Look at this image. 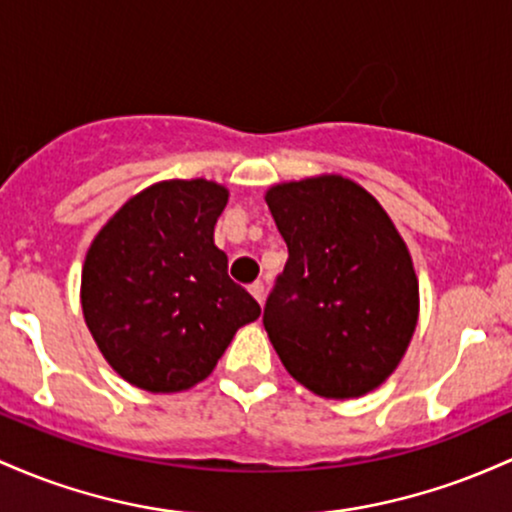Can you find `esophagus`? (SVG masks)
Masks as SVG:
<instances>
[{
	"mask_svg": "<svg viewBox=\"0 0 512 512\" xmlns=\"http://www.w3.org/2000/svg\"><path fill=\"white\" fill-rule=\"evenodd\" d=\"M249 292H251V295H254V300L258 304H263V297H266V287H263V283H254V285L249 287Z\"/></svg>",
	"mask_w": 512,
	"mask_h": 512,
	"instance_id": "obj_1",
	"label": "esophagus"
}]
</instances>
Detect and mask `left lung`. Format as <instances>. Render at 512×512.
<instances>
[{"label": "left lung", "instance_id": "obj_1", "mask_svg": "<svg viewBox=\"0 0 512 512\" xmlns=\"http://www.w3.org/2000/svg\"><path fill=\"white\" fill-rule=\"evenodd\" d=\"M266 203L290 254L263 309L275 353L309 392H372L416 331L418 278L404 239L363 186L336 174L278 183Z\"/></svg>", "mask_w": 512, "mask_h": 512}]
</instances>
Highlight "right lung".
I'll use <instances>...</instances> for the list:
<instances>
[{
    "label": "right lung",
    "instance_id": "add662e5",
    "mask_svg": "<svg viewBox=\"0 0 512 512\" xmlns=\"http://www.w3.org/2000/svg\"><path fill=\"white\" fill-rule=\"evenodd\" d=\"M215 181H162L132 195L91 241L82 312L108 365L154 394L191 389L215 370L261 307L227 275Z\"/></svg>",
    "mask_w": 512,
    "mask_h": 512
}]
</instances>
